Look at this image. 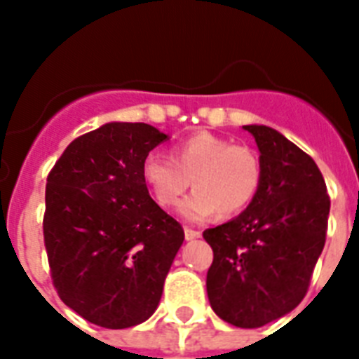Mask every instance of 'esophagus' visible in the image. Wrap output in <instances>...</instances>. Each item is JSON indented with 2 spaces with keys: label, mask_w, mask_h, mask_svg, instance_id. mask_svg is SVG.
I'll use <instances>...</instances> for the list:
<instances>
[{
  "label": "esophagus",
  "mask_w": 359,
  "mask_h": 359,
  "mask_svg": "<svg viewBox=\"0 0 359 359\" xmlns=\"http://www.w3.org/2000/svg\"><path fill=\"white\" fill-rule=\"evenodd\" d=\"M184 236H186V240L199 238V236H201V231L191 229V227H184Z\"/></svg>",
  "instance_id": "obj_1"
}]
</instances>
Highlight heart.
<instances>
[{
  "mask_svg": "<svg viewBox=\"0 0 359 359\" xmlns=\"http://www.w3.org/2000/svg\"><path fill=\"white\" fill-rule=\"evenodd\" d=\"M171 157L173 161L158 152L147 154L141 175L163 208L175 207L194 186V194L180 205V214L190 222H203L214 212L227 218L244 210L261 186L257 152L227 137L197 132L179 141Z\"/></svg>",
  "mask_w": 359,
  "mask_h": 359,
  "instance_id": "heart-1",
  "label": "heart"
}]
</instances>
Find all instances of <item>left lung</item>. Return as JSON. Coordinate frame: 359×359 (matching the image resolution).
Listing matches in <instances>:
<instances>
[{
    "instance_id": "left-lung-1",
    "label": "left lung",
    "mask_w": 359,
    "mask_h": 359,
    "mask_svg": "<svg viewBox=\"0 0 359 359\" xmlns=\"http://www.w3.org/2000/svg\"><path fill=\"white\" fill-rule=\"evenodd\" d=\"M244 130L261 151V186L238 218L203 233L214 251L207 292L222 320L261 328L304 300L326 242L330 196L300 147L262 124Z\"/></svg>"
}]
</instances>
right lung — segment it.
<instances>
[{
  "label": "right lung",
  "instance_id": "1",
  "mask_svg": "<svg viewBox=\"0 0 359 359\" xmlns=\"http://www.w3.org/2000/svg\"><path fill=\"white\" fill-rule=\"evenodd\" d=\"M168 135L108 123L76 137L46 182L44 245L59 298L109 330L145 323L182 245V225L152 201L141 175Z\"/></svg>",
  "mask_w": 359,
  "mask_h": 359
}]
</instances>
